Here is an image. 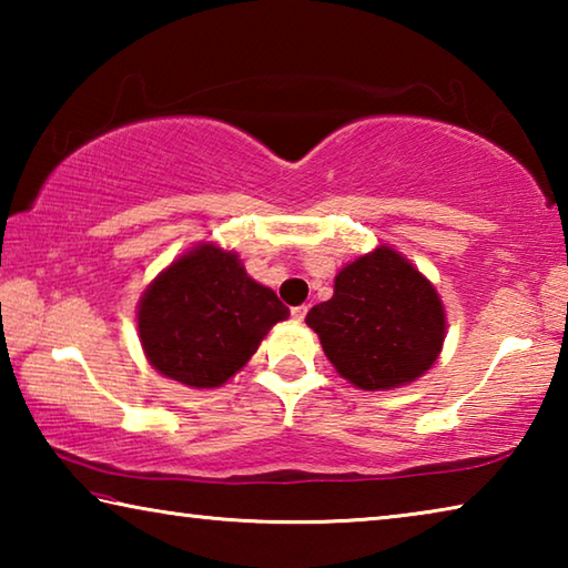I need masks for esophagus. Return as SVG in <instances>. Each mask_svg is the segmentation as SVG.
<instances>
[{
	"label": "esophagus",
	"mask_w": 568,
	"mask_h": 568,
	"mask_svg": "<svg viewBox=\"0 0 568 568\" xmlns=\"http://www.w3.org/2000/svg\"><path fill=\"white\" fill-rule=\"evenodd\" d=\"M291 315H293V321H305V315H307V305H295L293 311H291Z\"/></svg>",
	"instance_id": "34e87169"
}]
</instances>
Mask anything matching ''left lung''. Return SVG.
Wrapping results in <instances>:
<instances>
[{
	"label": "left lung",
	"mask_w": 568,
	"mask_h": 568,
	"mask_svg": "<svg viewBox=\"0 0 568 568\" xmlns=\"http://www.w3.org/2000/svg\"><path fill=\"white\" fill-rule=\"evenodd\" d=\"M325 358L361 390L408 386L434 368L446 341L436 285L396 247L378 245L335 275L333 297L307 313Z\"/></svg>",
	"instance_id": "1"
}]
</instances>
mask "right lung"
Segmentation results:
<instances>
[{
    "mask_svg": "<svg viewBox=\"0 0 568 568\" xmlns=\"http://www.w3.org/2000/svg\"><path fill=\"white\" fill-rule=\"evenodd\" d=\"M291 311L247 275L235 250L192 245L160 271L138 303V335L160 376L210 390L245 368Z\"/></svg>",
    "mask_w": 568,
    "mask_h": 568,
    "instance_id": "obj_1",
    "label": "right lung"
}]
</instances>
